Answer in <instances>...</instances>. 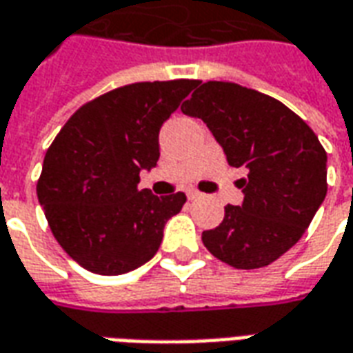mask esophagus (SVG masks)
<instances>
[{
	"instance_id": "esophagus-1",
	"label": "esophagus",
	"mask_w": 353,
	"mask_h": 353,
	"mask_svg": "<svg viewBox=\"0 0 353 353\" xmlns=\"http://www.w3.org/2000/svg\"><path fill=\"white\" fill-rule=\"evenodd\" d=\"M199 196H201V193H199L196 189H189V191H187V199H189V201H194V199H199Z\"/></svg>"
}]
</instances>
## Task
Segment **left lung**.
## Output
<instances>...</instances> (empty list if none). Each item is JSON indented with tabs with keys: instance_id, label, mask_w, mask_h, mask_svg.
Masks as SVG:
<instances>
[{
	"instance_id": "8db88e82",
	"label": "left lung",
	"mask_w": 353,
	"mask_h": 353,
	"mask_svg": "<svg viewBox=\"0 0 353 353\" xmlns=\"http://www.w3.org/2000/svg\"><path fill=\"white\" fill-rule=\"evenodd\" d=\"M201 118L235 168L245 201L228 204L202 243L236 270L275 262L296 245L327 194V152L302 118L281 101L231 82H206L185 103Z\"/></svg>"
}]
</instances>
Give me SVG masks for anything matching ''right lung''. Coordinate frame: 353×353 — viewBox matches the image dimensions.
<instances>
[{
  "instance_id": "obj_1",
  "label": "right lung",
  "mask_w": 353,
  "mask_h": 353,
  "mask_svg": "<svg viewBox=\"0 0 353 353\" xmlns=\"http://www.w3.org/2000/svg\"><path fill=\"white\" fill-rule=\"evenodd\" d=\"M196 80L130 83L85 103L46 152L38 201L65 252L99 275H122L159 250L185 193L139 191L157 166L159 134Z\"/></svg>"
}]
</instances>
